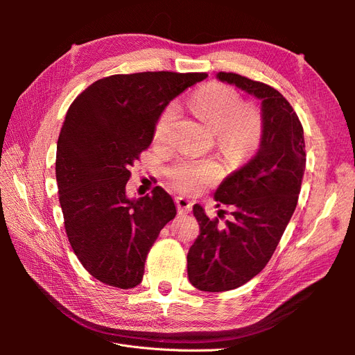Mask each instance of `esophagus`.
<instances>
[{
    "mask_svg": "<svg viewBox=\"0 0 355 355\" xmlns=\"http://www.w3.org/2000/svg\"><path fill=\"white\" fill-rule=\"evenodd\" d=\"M176 206H178V211L179 214H185L189 213L192 209V201L185 198V197H178L176 198Z\"/></svg>",
    "mask_w": 355,
    "mask_h": 355,
    "instance_id": "34e87169",
    "label": "esophagus"
}]
</instances>
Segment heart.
Instances as JSON below:
<instances>
[{"instance_id":"heart-1","label":"heart","mask_w":355,"mask_h":355,"mask_svg":"<svg viewBox=\"0 0 355 355\" xmlns=\"http://www.w3.org/2000/svg\"><path fill=\"white\" fill-rule=\"evenodd\" d=\"M189 105L192 112L216 133L218 144L227 151L247 154L259 145L263 133L262 112L254 105L243 103L240 93L230 85L216 81L202 85ZM178 115L176 103H168L159 114L154 128L158 142L168 141ZM168 175L180 191L196 192L218 179L219 167L213 161L182 159L170 168Z\"/></svg>"}]
</instances>
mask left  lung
I'll list each match as a JSON object with an SVG mask.
<instances>
[{"label": "left lung", "mask_w": 355, "mask_h": 355, "mask_svg": "<svg viewBox=\"0 0 355 355\" xmlns=\"http://www.w3.org/2000/svg\"><path fill=\"white\" fill-rule=\"evenodd\" d=\"M216 77L261 99L263 133L249 163L214 192L232 219L219 225L194 206L200 235L188 252V278L202 292L237 288L263 270L296 209L306 163L302 124L280 92L234 72Z\"/></svg>", "instance_id": "8db88e82"}]
</instances>
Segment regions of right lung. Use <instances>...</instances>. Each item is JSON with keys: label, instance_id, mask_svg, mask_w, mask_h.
<instances>
[{"label": "right lung", "instance_id": "1", "mask_svg": "<svg viewBox=\"0 0 355 355\" xmlns=\"http://www.w3.org/2000/svg\"><path fill=\"white\" fill-rule=\"evenodd\" d=\"M206 72L118 73L77 96L58 139L56 180L73 253L96 280L118 288L142 282L146 254L176 216L170 194L130 200V167L151 145L159 114Z\"/></svg>", "mask_w": 355, "mask_h": 355}]
</instances>
